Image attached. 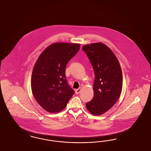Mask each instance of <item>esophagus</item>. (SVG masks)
Wrapping results in <instances>:
<instances>
[{
    "mask_svg": "<svg viewBox=\"0 0 151 151\" xmlns=\"http://www.w3.org/2000/svg\"><path fill=\"white\" fill-rule=\"evenodd\" d=\"M81 87H80V88H78V89H76V90H75V93H76V94H78L80 91H81Z\"/></svg>",
    "mask_w": 151,
    "mask_h": 151,
    "instance_id": "esophagus-1",
    "label": "esophagus"
}]
</instances>
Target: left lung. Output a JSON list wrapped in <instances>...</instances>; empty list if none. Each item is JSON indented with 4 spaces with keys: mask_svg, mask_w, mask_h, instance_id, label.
Returning <instances> with one entry per match:
<instances>
[{
    "mask_svg": "<svg viewBox=\"0 0 151 151\" xmlns=\"http://www.w3.org/2000/svg\"><path fill=\"white\" fill-rule=\"evenodd\" d=\"M95 72L94 95L86 103L88 111L99 116L110 110L118 100L122 88L123 77L119 60L113 51L102 42L83 46Z\"/></svg>",
    "mask_w": 151,
    "mask_h": 151,
    "instance_id": "left-lung-1",
    "label": "left lung"
}]
</instances>
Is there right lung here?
Here are the masks:
<instances>
[{"label": "right lung", "instance_id": "add662e5", "mask_svg": "<svg viewBox=\"0 0 151 151\" xmlns=\"http://www.w3.org/2000/svg\"><path fill=\"white\" fill-rule=\"evenodd\" d=\"M80 47L79 44L54 43L37 60L32 75V90L37 103L46 111L56 113L64 110L74 94L67 82L65 69Z\"/></svg>", "mask_w": 151, "mask_h": 151}]
</instances>
